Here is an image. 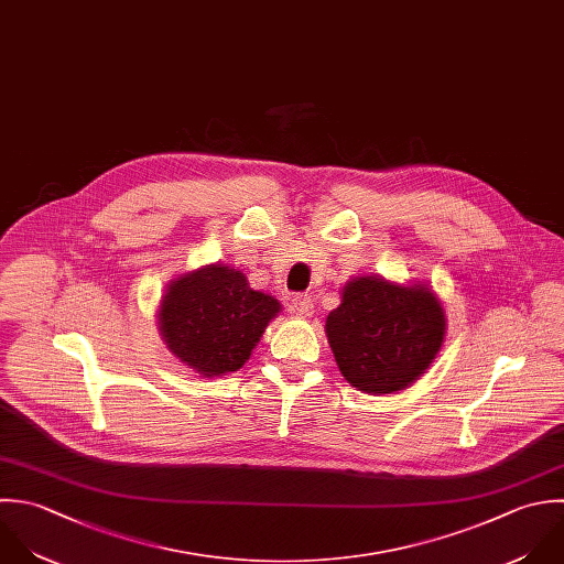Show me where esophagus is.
<instances>
[{
  "label": "esophagus",
  "instance_id": "34e87169",
  "mask_svg": "<svg viewBox=\"0 0 564 564\" xmlns=\"http://www.w3.org/2000/svg\"><path fill=\"white\" fill-rule=\"evenodd\" d=\"M292 310H294L296 316L307 318V316H312V312H314V299H312L310 294H296V296L292 299Z\"/></svg>",
  "mask_w": 564,
  "mask_h": 564
}]
</instances>
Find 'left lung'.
Masks as SVG:
<instances>
[{"label":"left lung","mask_w":564,"mask_h":564,"mask_svg":"<svg viewBox=\"0 0 564 564\" xmlns=\"http://www.w3.org/2000/svg\"><path fill=\"white\" fill-rule=\"evenodd\" d=\"M325 332L345 380L362 393L387 395L431 367L446 336V314L429 285L356 276L343 288Z\"/></svg>","instance_id":"8db88e82"}]
</instances>
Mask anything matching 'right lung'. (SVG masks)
Returning a JSON list of instances; mask_svg holds the SVG:
<instances>
[{
    "label": "right lung",
    "instance_id": "right-lung-1",
    "mask_svg": "<svg viewBox=\"0 0 564 564\" xmlns=\"http://www.w3.org/2000/svg\"><path fill=\"white\" fill-rule=\"evenodd\" d=\"M281 303L248 285L243 272L213 263L169 283L158 325L169 351L204 378L243 367Z\"/></svg>",
    "mask_w": 564,
    "mask_h": 564
}]
</instances>
